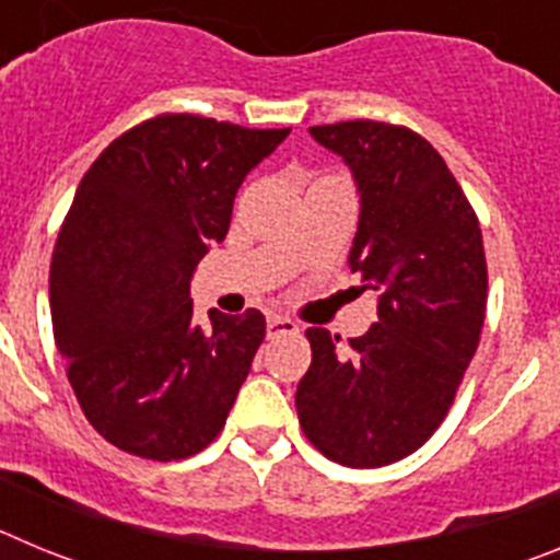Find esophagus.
I'll return each mask as SVG.
<instances>
[{"mask_svg":"<svg viewBox=\"0 0 560 560\" xmlns=\"http://www.w3.org/2000/svg\"><path fill=\"white\" fill-rule=\"evenodd\" d=\"M266 330H269V339H275V336H285V334H296V323L294 319H289V316H280V314H271L269 323H266Z\"/></svg>","mask_w":560,"mask_h":560,"instance_id":"esophagus-1","label":"esophagus"}]
</instances>
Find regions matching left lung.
Returning <instances> with one entry per match:
<instances>
[{
    "mask_svg": "<svg viewBox=\"0 0 560 560\" xmlns=\"http://www.w3.org/2000/svg\"><path fill=\"white\" fill-rule=\"evenodd\" d=\"M308 131L359 187L348 264L378 294V323L348 353L325 328L305 330L311 368L296 384V415L328 459L381 468L432 438L477 353L488 303L482 230L420 133L375 120Z\"/></svg>",
    "mask_w": 560,
    "mask_h": 560,
    "instance_id": "1",
    "label": "left lung"
}]
</instances>
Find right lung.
Segmentation results:
<instances>
[{
  "instance_id": "add662e5",
  "label": "right lung",
  "mask_w": 560,
  "mask_h": 560,
  "mask_svg": "<svg viewBox=\"0 0 560 560\" xmlns=\"http://www.w3.org/2000/svg\"><path fill=\"white\" fill-rule=\"evenodd\" d=\"M289 128L196 114L133 126L92 162L49 266L52 334L97 434L145 459L199 454L224 429L266 319L192 316L190 280L221 244L246 173Z\"/></svg>"
}]
</instances>
